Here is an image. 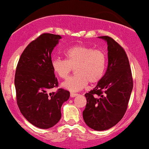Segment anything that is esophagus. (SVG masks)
Here are the masks:
<instances>
[{
  "label": "esophagus",
  "mask_w": 149,
  "mask_h": 149,
  "mask_svg": "<svg viewBox=\"0 0 149 149\" xmlns=\"http://www.w3.org/2000/svg\"><path fill=\"white\" fill-rule=\"evenodd\" d=\"M70 96H71V97H76V96H78V94H76V93H73V92H71V94H70Z\"/></svg>",
  "instance_id": "34e87169"
}]
</instances>
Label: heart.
<instances>
[{"instance_id": "b5f03b06", "label": "heart", "mask_w": 149, "mask_h": 149, "mask_svg": "<svg viewBox=\"0 0 149 149\" xmlns=\"http://www.w3.org/2000/svg\"><path fill=\"white\" fill-rule=\"evenodd\" d=\"M66 60L55 57L51 60V67L57 76L67 78L73 69L76 74L62 83V87L71 92L81 90L89 82L97 83L105 74L107 57L100 49L89 46L76 45L64 50Z\"/></svg>"}]
</instances>
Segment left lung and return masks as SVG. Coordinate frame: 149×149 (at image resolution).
<instances>
[{"mask_svg":"<svg viewBox=\"0 0 149 149\" xmlns=\"http://www.w3.org/2000/svg\"><path fill=\"white\" fill-rule=\"evenodd\" d=\"M107 44V68L94 89L85 94L87 104L83 119L95 130L110 129L123 118L131 94V69L124 49L107 36L98 37Z\"/></svg>","mask_w":149,"mask_h":149,"instance_id":"1","label":"left lung"}]
</instances>
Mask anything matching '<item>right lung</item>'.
<instances>
[{
  "label": "right lung",
  "mask_w": 149,
  "mask_h": 149,
  "mask_svg": "<svg viewBox=\"0 0 149 149\" xmlns=\"http://www.w3.org/2000/svg\"><path fill=\"white\" fill-rule=\"evenodd\" d=\"M60 35L44 33L27 46L18 62L14 78L17 102L21 114L37 128L54 126L61 119V107L69 98V91L58 89L51 67V53Z\"/></svg>",
  "instance_id": "add662e5"
}]
</instances>
